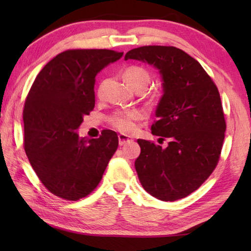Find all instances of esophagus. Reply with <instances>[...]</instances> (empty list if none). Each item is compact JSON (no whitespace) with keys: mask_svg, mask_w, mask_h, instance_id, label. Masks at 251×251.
Segmentation results:
<instances>
[{"mask_svg":"<svg viewBox=\"0 0 251 251\" xmlns=\"http://www.w3.org/2000/svg\"><path fill=\"white\" fill-rule=\"evenodd\" d=\"M131 137H129V136H126V135H125V133H120L119 135V144L120 145H125L126 143H129V142H131Z\"/></svg>","mask_w":251,"mask_h":251,"instance_id":"1","label":"esophagus"}]
</instances>
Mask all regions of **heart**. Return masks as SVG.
I'll return each mask as SVG.
<instances>
[{
	"label": "heart",
	"instance_id": "b5f03b06",
	"mask_svg": "<svg viewBox=\"0 0 251 251\" xmlns=\"http://www.w3.org/2000/svg\"><path fill=\"white\" fill-rule=\"evenodd\" d=\"M123 77L126 83L135 90L143 89L149 85L151 81L150 72L145 67L139 65H130L123 72ZM97 94H101V84L98 87ZM143 118V113L137 109H123V111H116L107 118V122L113 128L121 132L130 133L136 130V122Z\"/></svg>",
	"mask_w": 251,
	"mask_h": 251
}]
</instances>
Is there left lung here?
<instances>
[{
	"label": "left lung",
	"instance_id": "1",
	"mask_svg": "<svg viewBox=\"0 0 251 251\" xmlns=\"http://www.w3.org/2000/svg\"><path fill=\"white\" fill-rule=\"evenodd\" d=\"M125 59L154 65L163 78V96L151 129L169 143L163 149L137 140L140 183L159 200L186 198L208 179L221 157L226 122L217 85L198 60L176 47L136 48Z\"/></svg>",
	"mask_w": 251,
	"mask_h": 251
}]
</instances>
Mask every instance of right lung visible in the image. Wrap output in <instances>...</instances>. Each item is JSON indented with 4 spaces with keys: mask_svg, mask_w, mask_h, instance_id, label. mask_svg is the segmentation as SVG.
Instances as JSON below:
<instances>
[{
    "mask_svg": "<svg viewBox=\"0 0 251 251\" xmlns=\"http://www.w3.org/2000/svg\"><path fill=\"white\" fill-rule=\"evenodd\" d=\"M123 52L71 49L44 66L24 106V149L29 163L50 193L64 200L88 197L118 150L115 131L102 130L95 139L75 130L95 108V77Z\"/></svg>",
    "mask_w": 251,
    "mask_h": 251,
    "instance_id": "1",
    "label": "right lung"
}]
</instances>
